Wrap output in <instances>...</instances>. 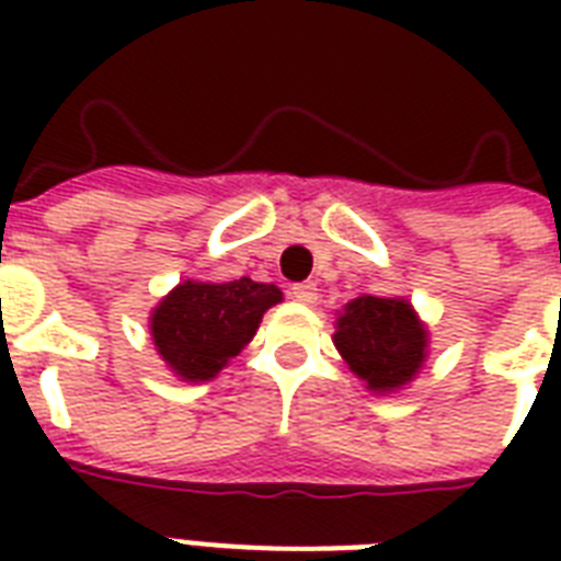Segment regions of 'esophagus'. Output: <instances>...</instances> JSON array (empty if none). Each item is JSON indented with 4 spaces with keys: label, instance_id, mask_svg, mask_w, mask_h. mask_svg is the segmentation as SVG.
Instances as JSON below:
<instances>
[{
    "label": "esophagus",
    "instance_id": "34e87169",
    "mask_svg": "<svg viewBox=\"0 0 561 561\" xmlns=\"http://www.w3.org/2000/svg\"><path fill=\"white\" fill-rule=\"evenodd\" d=\"M290 294H294V299H297V302H302V306H314L317 302L314 282H299V285H294V288H290Z\"/></svg>",
    "mask_w": 561,
    "mask_h": 561
}]
</instances>
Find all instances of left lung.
<instances>
[{
    "label": "left lung",
    "instance_id": "8db88e82",
    "mask_svg": "<svg viewBox=\"0 0 561 561\" xmlns=\"http://www.w3.org/2000/svg\"><path fill=\"white\" fill-rule=\"evenodd\" d=\"M427 325L404 297H358L334 320V346L369 392L404 390L427 360Z\"/></svg>",
    "mask_w": 561,
    "mask_h": 561
}]
</instances>
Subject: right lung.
Segmentation results:
<instances>
[{
  "instance_id": "right-lung-1",
  "label": "right lung",
  "mask_w": 561,
  "mask_h": 561,
  "mask_svg": "<svg viewBox=\"0 0 561 561\" xmlns=\"http://www.w3.org/2000/svg\"><path fill=\"white\" fill-rule=\"evenodd\" d=\"M282 302L276 285L186 279L153 306L151 341L180 381H211L259 332L267 308Z\"/></svg>"
}]
</instances>
